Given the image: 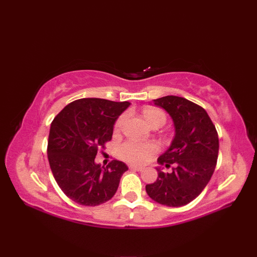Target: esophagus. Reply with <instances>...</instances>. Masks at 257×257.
Here are the masks:
<instances>
[{
	"mask_svg": "<svg viewBox=\"0 0 257 257\" xmlns=\"http://www.w3.org/2000/svg\"><path fill=\"white\" fill-rule=\"evenodd\" d=\"M129 169H132V170H136V171H141L143 170V167H138V166H135V165H130Z\"/></svg>",
	"mask_w": 257,
	"mask_h": 257,
	"instance_id": "1",
	"label": "esophagus"
}]
</instances>
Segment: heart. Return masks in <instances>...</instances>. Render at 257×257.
Returning a JSON list of instances; mask_svg holds the SVG:
<instances>
[{"label": "heart", "mask_w": 257, "mask_h": 257, "mask_svg": "<svg viewBox=\"0 0 257 257\" xmlns=\"http://www.w3.org/2000/svg\"><path fill=\"white\" fill-rule=\"evenodd\" d=\"M144 118L151 127H161L167 121V116L163 110L157 107L147 106L143 110ZM124 122V116H120L114 122V133L121 130ZM158 147L154 143H137V141H127L119 149L120 157L123 160L135 165H141L148 161L149 158L156 154Z\"/></svg>", "instance_id": "1"}]
</instances>
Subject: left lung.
<instances>
[{
  "mask_svg": "<svg viewBox=\"0 0 257 257\" xmlns=\"http://www.w3.org/2000/svg\"><path fill=\"white\" fill-rule=\"evenodd\" d=\"M155 105L166 109L176 127L171 147L158 162L174 167L170 173L157 169L158 179L147 184L146 191L158 203L182 206L193 201L209 183L219 156V136L204 109L183 97H161Z\"/></svg>",
  "mask_w": 257,
  "mask_h": 257,
  "instance_id": "8db88e82",
  "label": "left lung"
}]
</instances>
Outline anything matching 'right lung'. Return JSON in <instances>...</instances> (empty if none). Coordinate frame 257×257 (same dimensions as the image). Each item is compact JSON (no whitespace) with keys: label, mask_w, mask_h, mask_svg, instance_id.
Returning a JSON list of instances; mask_svg holds the SVG:
<instances>
[{"label":"right lung","mask_w":257,"mask_h":257,"mask_svg":"<svg viewBox=\"0 0 257 257\" xmlns=\"http://www.w3.org/2000/svg\"><path fill=\"white\" fill-rule=\"evenodd\" d=\"M130 105L101 98H81L68 103L51 124L47 158L58 187L70 200L96 206L116 193L125 163L112 160L101 168L98 151L111 140L113 123Z\"/></svg>","instance_id":"right-lung-1"}]
</instances>
